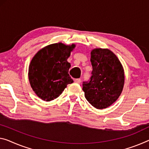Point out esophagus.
Segmentation results:
<instances>
[{
	"label": "esophagus",
	"instance_id": "1",
	"mask_svg": "<svg viewBox=\"0 0 149 149\" xmlns=\"http://www.w3.org/2000/svg\"><path fill=\"white\" fill-rule=\"evenodd\" d=\"M81 79H74V82H77V83H81Z\"/></svg>",
	"mask_w": 149,
	"mask_h": 149
}]
</instances>
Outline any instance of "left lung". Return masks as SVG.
I'll list each match as a JSON object with an SVG mask.
<instances>
[{"label": "left lung", "mask_w": 149, "mask_h": 149, "mask_svg": "<svg viewBox=\"0 0 149 149\" xmlns=\"http://www.w3.org/2000/svg\"><path fill=\"white\" fill-rule=\"evenodd\" d=\"M91 54L93 70L89 80L82 82V90L89 103L96 109H103L115 102L122 93L124 70L110 50L96 49Z\"/></svg>", "instance_id": "1"}]
</instances>
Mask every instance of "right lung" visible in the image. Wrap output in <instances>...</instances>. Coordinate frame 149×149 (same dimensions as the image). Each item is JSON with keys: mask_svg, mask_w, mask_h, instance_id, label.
<instances>
[{"mask_svg": "<svg viewBox=\"0 0 149 149\" xmlns=\"http://www.w3.org/2000/svg\"><path fill=\"white\" fill-rule=\"evenodd\" d=\"M75 47L56 43L40 50L32 59L29 68L31 86L42 100L51 101L59 97L73 80L68 74L67 58Z\"/></svg>", "mask_w": 149, "mask_h": 149, "instance_id": "add662e5", "label": "right lung"}]
</instances>
